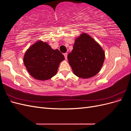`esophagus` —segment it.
<instances>
[{"label":"esophagus","instance_id":"esophagus-1","mask_svg":"<svg viewBox=\"0 0 131 131\" xmlns=\"http://www.w3.org/2000/svg\"><path fill=\"white\" fill-rule=\"evenodd\" d=\"M67 55H68V53H64V57H65V59H67Z\"/></svg>","mask_w":131,"mask_h":131}]
</instances>
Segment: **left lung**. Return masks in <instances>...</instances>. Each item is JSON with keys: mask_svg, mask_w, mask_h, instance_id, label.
<instances>
[{"mask_svg": "<svg viewBox=\"0 0 131 131\" xmlns=\"http://www.w3.org/2000/svg\"><path fill=\"white\" fill-rule=\"evenodd\" d=\"M105 53L102 47L91 36L82 33L75 40L68 60L73 73L79 78L87 79L94 77L103 64Z\"/></svg>", "mask_w": 131, "mask_h": 131, "instance_id": "1", "label": "left lung"}]
</instances>
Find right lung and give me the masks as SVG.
Wrapping results in <instances>:
<instances>
[{
    "mask_svg": "<svg viewBox=\"0 0 131 131\" xmlns=\"http://www.w3.org/2000/svg\"><path fill=\"white\" fill-rule=\"evenodd\" d=\"M64 59L58 49L53 50L47 42L38 41L26 51L23 62L31 77L44 81L57 74L59 63Z\"/></svg>",
    "mask_w": 131,
    "mask_h": 131,
    "instance_id": "add662e5",
    "label": "right lung"
}]
</instances>
